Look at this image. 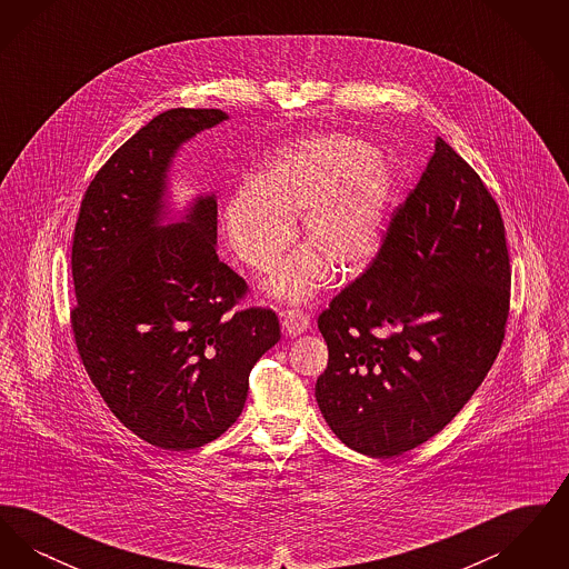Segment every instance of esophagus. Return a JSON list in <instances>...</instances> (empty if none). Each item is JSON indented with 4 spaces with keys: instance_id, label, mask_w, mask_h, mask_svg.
<instances>
[{
    "instance_id": "esophagus-1",
    "label": "esophagus",
    "mask_w": 569,
    "mask_h": 569,
    "mask_svg": "<svg viewBox=\"0 0 569 569\" xmlns=\"http://www.w3.org/2000/svg\"><path fill=\"white\" fill-rule=\"evenodd\" d=\"M281 325H283V330L290 335V337H297V335H302L307 328H309V316L307 313H302L300 309H290V311H283L281 313Z\"/></svg>"
}]
</instances>
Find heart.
<instances>
[{"label": "heart", "mask_w": 569, "mask_h": 569, "mask_svg": "<svg viewBox=\"0 0 569 569\" xmlns=\"http://www.w3.org/2000/svg\"><path fill=\"white\" fill-rule=\"evenodd\" d=\"M397 190L392 168L358 138L322 134L277 149L260 177L230 191L221 223L228 244L256 271H271L295 241V217L309 247L269 281L272 297L300 302L330 274L367 271L383 244Z\"/></svg>", "instance_id": "b5f03b06"}]
</instances>
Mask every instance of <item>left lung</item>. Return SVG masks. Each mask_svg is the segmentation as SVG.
Returning a JSON list of instances; mask_svg holds the SVG:
<instances>
[{
	"label": "left lung",
	"mask_w": 569,
	"mask_h": 569,
	"mask_svg": "<svg viewBox=\"0 0 569 569\" xmlns=\"http://www.w3.org/2000/svg\"><path fill=\"white\" fill-rule=\"evenodd\" d=\"M510 281L495 198L437 138L378 258L318 318L328 367L316 399L332 433L373 459L439 433L501 350Z\"/></svg>",
	"instance_id": "left-lung-1"
}]
</instances>
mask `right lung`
I'll use <instances>...</instances> for the list:
<instances>
[{
	"label": "right lung",
	"mask_w": 569,
	"mask_h": 569,
	"mask_svg": "<svg viewBox=\"0 0 569 569\" xmlns=\"http://www.w3.org/2000/svg\"><path fill=\"white\" fill-rule=\"evenodd\" d=\"M226 119L217 109L153 117L93 177L74 228L82 365L119 422L163 450L228 431L253 365L281 339L272 309H234L247 283L217 258L216 193L163 223L177 151Z\"/></svg>",
	"instance_id": "right-lung-1"
}]
</instances>
